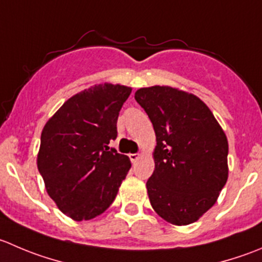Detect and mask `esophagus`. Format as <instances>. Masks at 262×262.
Returning <instances> with one entry per match:
<instances>
[{"mask_svg": "<svg viewBox=\"0 0 262 262\" xmlns=\"http://www.w3.org/2000/svg\"><path fill=\"white\" fill-rule=\"evenodd\" d=\"M139 157H141V155H139V154H130V155H129V159H130L132 162H137V160H138Z\"/></svg>", "mask_w": 262, "mask_h": 262, "instance_id": "1", "label": "esophagus"}]
</instances>
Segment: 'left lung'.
<instances>
[{"mask_svg":"<svg viewBox=\"0 0 262 262\" xmlns=\"http://www.w3.org/2000/svg\"><path fill=\"white\" fill-rule=\"evenodd\" d=\"M134 98L156 134L155 170L146 184L149 202L170 224H192L214 206L228 180L227 136L192 93L154 85Z\"/></svg>","mask_w":262,"mask_h":262,"instance_id":"obj_1","label":"left lung"}]
</instances>
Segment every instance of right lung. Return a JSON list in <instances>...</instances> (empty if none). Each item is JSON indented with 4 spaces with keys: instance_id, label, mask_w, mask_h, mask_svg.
Listing matches in <instances>:
<instances>
[{
    "instance_id": "obj_1",
    "label": "right lung",
    "mask_w": 262,
    "mask_h": 262,
    "mask_svg": "<svg viewBox=\"0 0 262 262\" xmlns=\"http://www.w3.org/2000/svg\"><path fill=\"white\" fill-rule=\"evenodd\" d=\"M130 87L98 84L70 97L46 123L37 157L46 190L58 209L82 222L110 207L132 164L110 148Z\"/></svg>"
}]
</instances>
